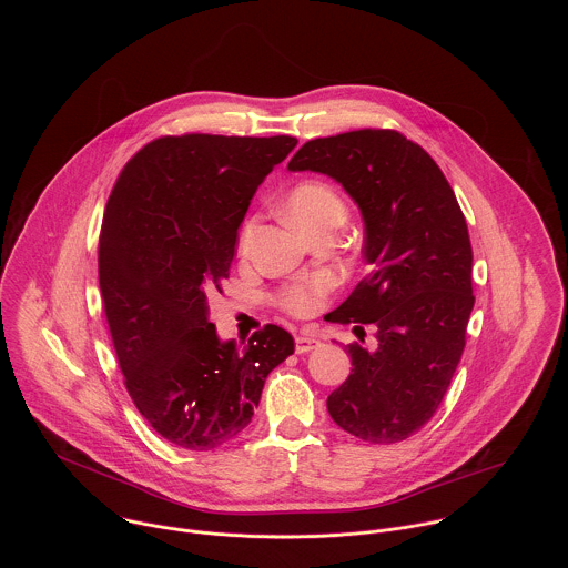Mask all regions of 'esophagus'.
I'll use <instances>...</instances> for the list:
<instances>
[{
	"label": "esophagus",
	"instance_id": "1",
	"mask_svg": "<svg viewBox=\"0 0 568 568\" xmlns=\"http://www.w3.org/2000/svg\"><path fill=\"white\" fill-rule=\"evenodd\" d=\"M317 347H322V341H320L317 336H313V334H304V336H297V338H295V349H297V354H308V352H313V349H317Z\"/></svg>",
	"mask_w": 568,
	"mask_h": 568
}]
</instances>
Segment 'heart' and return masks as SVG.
Wrapping results in <instances>:
<instances>
[{
	"label": "heart",
	"instance_id": "1",
	"mask_svg": "<svg viewBox=\"0 0 568 568\" xmlns=\"http://www.w3.org/2000/svg\"><path fill=\"white\" fill-rule=\"evenodd\" d=\"M284 210H286L288 219L306 234L325 221L343 223V219H345V205H343L341 196L336 194V190L332 185H327L324 181H304V183L295 185L291 190V194L286 196ZM251 234H253V221H246L243 232H241V239H239L241 251L248 246ZM327 286L329 284L324 277L288 286L280 293V304L284 311H288L295 317H308L320 308V304L327 293Z\"/></svg>",
	"mask_w": 568,
	"mask_h": 568
}]
</instances>
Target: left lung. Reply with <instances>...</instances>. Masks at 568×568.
Here are the masks:
<instances>
[{
  "label": "left lung",
  "instance_id": "1",
  "mask_svg": "<svg viewBox=\"0 0 568 568\" xmlns=\"http://www.w3.org/2000/svg\"><path fill=\"white\" fill-rule=\"evenodd\" d=\"M288 170L341 183L365 223L372 271L329 322L378 329L372 347L347 345L352 374L327 413L358 439L403 442L433 417L466 347L473 246L457 196L422 146L387 129L311 140Z\"/></svg>",
  "mask_w": 568,
  "mask_h": 568
}]
</instances>
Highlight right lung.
Instances as JSON below:
<instances>
[{"instance_id": "add662e5", "label": "right lung", "mask_w": 568, "mask_h": 568, "mask_svg": "<svg viewBox=\"0 0 568 568\" xmlns=\"http://www.w3.org/2000/svg\"><path fill=\"white\" fill-rule=\"evenodd\" d=\"M295 146L291 135H168L111 190L98 246L104 315L129 396L179 448L239 437L266 376L295 352L280 325L253 332L244 347L221 341L207 306L230 277L257 185Z\"/></svg>"}]
</instances>
